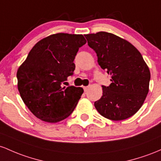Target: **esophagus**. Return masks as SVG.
I'll list each match as a JSON object with an SVG mask.
<instances>
[{
  "instance_id": "esophagus-1",
  "label": "esophagus",
  "mask_w": 161,
  "mask_h": 161,
  "mask_svg": "<svg viewBox=\"0 0 161 161\" xmlns=\"http://www.w3.org/2000/svg\"><path fill=\"white\" fill-rule=\"evenodd\" d=\"M89 88H90V86H84V91H85V92H87V90H89Z\"/></svg>"
}]
</instances>
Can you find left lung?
<instances>
[{
    "instance_id": "obj_1",
    "label": "left lung",
    "mask_w": 161,
    "mask_h": 161,
    "mask_svg": "<svg viewBox=\"0 0 161 161\" xmlns=\"http://www.w3.org/2000/svg\"><path fill=\"white\" fill-rule=\"evenodd\" d=\"M97 54L101 68L111 75L109 86L94 106L101 115L113 121L132 116L148 93L151 73L142 54L134 46L113 33L99 32L84 35Z\"/></svg>"
}]
</instances>
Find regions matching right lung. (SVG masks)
I'll use <instances>...</instances> for the list:
<instances>
[{
	"instance_id": "add662e5",
	"label": "right lung",
	"mask_w": 161,
	"mask_h": 161,
	"mask_svg": "<svg viewBox=\"0 0 161 161\" xmlns=\"http://www.w3.org/2000/svg\"><path fill=\"white\" fill-rule=\"evenodd\" d=\"M83 35L57 33L37 42L17 73L18 90L29 109L39 119L58 122L73 113L84 90L63 86L75 69Z\"/></svg>"
}]
</instances>
